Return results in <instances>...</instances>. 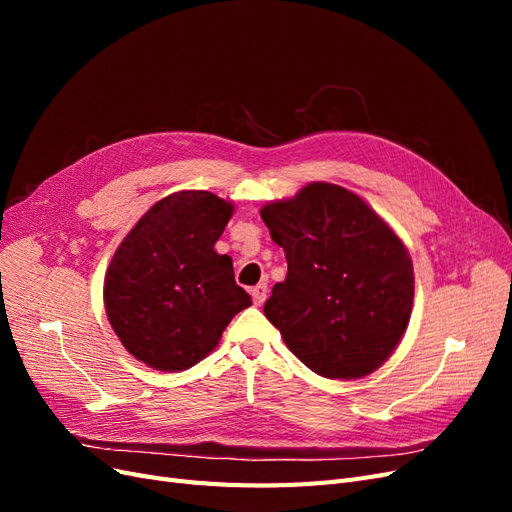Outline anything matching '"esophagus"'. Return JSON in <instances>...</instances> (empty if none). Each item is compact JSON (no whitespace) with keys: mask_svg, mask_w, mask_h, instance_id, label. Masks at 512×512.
<instances>
[{"mask_svg":"<svg viewBox=\"0 0 512 512\" xmlns=\"http://www.w3.org/2000/svg\"><path fill=\"white\" fill-rule=\"evenodd\" d=\"M267 292L269 288L265 284H258L252 288V299H254V305H262L267 301Z\"/></svg>","mask_w":512,"mask_h":512,"instance_id":"1","label":"esophagus"}]
</instances>
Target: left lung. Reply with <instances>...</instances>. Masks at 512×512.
Instances as JSON below:
<instances>
[{"label": "left lung", "instance_id": "obj_1", "mask_svg": "<svg viewBox=\"0 0 512 512\" xmlns=\"http://www.w3.org/2000/svg\"><path fill=\"white\" fill-rule=\"evenodd\" d=\"M260 218L288 262L265 316L290 352L322 378L376 371L412 314L406 245L363 198L333 183H309L294 198L262 207Z\"/></svg>", "mask_w": 512, "mask_h": 512}]
</instances>
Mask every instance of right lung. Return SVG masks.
I'll list each match as a JSON object with an SVG mask.
<instances>
[{"mask_svg": "<svg viewBox=\"0 0 512 512\" xmlns=\"http://www.w3.org/2000/svg\"><path fill=\"white\" fill-rule=\"evenodd\" d=\"M232 203L205 190L158 200L121 241L106 269L108 322L134 359L183 371L218 346L252 299L235 284L232 260L213 250Z\"/></svg>", "mask_w": 512, "mask_h": 512, "instance_id": "1", "label": "right lung"}]
</instances>
